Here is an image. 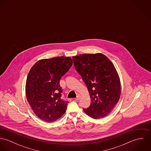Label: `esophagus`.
<instances>
[{"instance_id": "34e87169", "label": "esophagus", "mask_w": 151, "mask_h": 151, "mask_svg": "<svg viewBox=\"0 0 151 151\" xmlns=\"http://www.w3.org/2000/svg\"><path fill=\"white\" fill-rule=\"evenodd\" d=\"M80 98H81V95H78L77 96V98H75V100H76V101H79V100L80 99Z\"/></svg>"}]
</instances>
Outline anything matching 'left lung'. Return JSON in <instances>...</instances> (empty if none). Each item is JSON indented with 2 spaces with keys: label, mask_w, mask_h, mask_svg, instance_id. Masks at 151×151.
<instances>
[{
  "label": "left lung",
  "mask_w": 151,
  "mask_h": 151,
  "mask_svg": "<svg viewBox=\"0 0 151 151\" xmlns=\"http://www.w3.org/2000/svg\"><path fill=\"white\" fill-rule=\"evenodd\" d=\"M73 60L86 84L91 100V105L84 111L94 119L107 116L121 95L120 80L114 65L101 53L75 56Z\"/></svg>",
  "instance_id": "obj_1"
}]
</instances>
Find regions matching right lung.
I'll return each mask as SVG.
<instances>
[{"label": "right lung", "mask_w": 151, "mask_h": 151, "mask_svg": "<svg viewBox=\"0 0 151 151\" xmlns=\"http://www.w3.org/2000/svg\"><path fill=\"white\" fill-rule=\"evenodd\" d=\"M73 65L70 57L43 59L31 68L25 84V94L31 109L41 120L50 123L64 114L68 102L61 99L62 77Z\"/></svg>", "instance_id": "right-lung-1"}]
</instances>
